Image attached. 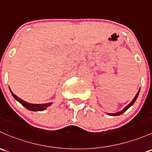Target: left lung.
<instances>
[{
	"label": "left lung",
	"instance_id": "1",
	"mask_svg": "<svg viewBox=\"0 0 152 152\" xmlns=\"http://www.w3.org/2000/svg\"><path fill=\"white\" fill-rule=\"evenodd\" d=\"M139 92H140V89H139V90L138 91V92H137L136 95H135V97H134V98H133V100H132V101H131L130 103H129V104L127 105V106H126L125 108H124V109L122 110V111H119V112H117V113H115V114H108V115H110V116H119V115H121V114H122L123 113H124V112H125V111H127V110L128 109V108H130V106H132V105L134 104V103H135V100H136V99H137V97H138V95H139Z\"/></svg>",
	"mask_w": 152,
	"mask_h": 152
}]
</instances>
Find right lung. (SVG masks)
<instances>
[{
    "label": "right lung",
    "mask_w": 152,
    "mask_h": 152,
    "mask_svg": "<svg viewBox=\"0 0 152 152\" xmlns=\"http://www.w3.org/2000/svg\"><path fill=\"white\" fill-rule=\"evenodd\" d=\"M11 91V89H10ZM12 92V95H13V97H14L16 100L20 103L21 104L23 105L25 108H26L27 109L30 110V111H44L45 110L47 107H49V105H51L52 104V103H44V104H33V103H27L26 101L25 100H22L21 98L18 97L16 95H14V93L11 91Z\"/></svg>",
    "instance_id": "right-lung-1"
}]
</instances>
